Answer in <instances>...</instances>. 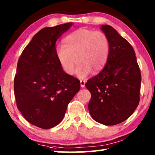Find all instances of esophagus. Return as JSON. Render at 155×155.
Wrapping results in <instances>:
<instances>
[{
	"label": "esophagus",
	"instance_id": "1",
	"mask_svg": "<svg viewBox=\"0 0 155 155\" xmlns=\"http://www.w3.org/2000/svg\"><path fill=\"white\" fill-rule=\"evenodd\" d=\"M80 84H81V87L83 88L84 87H85V81H80Z\"/></svg>",
	"mask_w": 155,
	"mask_h": 155
}]
</instances>
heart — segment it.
<instances>
[{
    "instance_id": "heart-1",
    "label": "heart",
    "mask_w": 155,
    "mask_h": 155,
    "mask_svg": "<svg viewBox=\"0 0 155 155\" xmlns=\"http://www.w3.org/2000/svg\"><path fill=\"white\" fill-rule=\"evenodd\" d=\"M110 51L109 38L103 32L81 28L64 40V46L56 48V56L64 71L72 75L78 64L76 74L85 78L92 71L98 72L108 60Z\"/></svg>"
}]
</instances>
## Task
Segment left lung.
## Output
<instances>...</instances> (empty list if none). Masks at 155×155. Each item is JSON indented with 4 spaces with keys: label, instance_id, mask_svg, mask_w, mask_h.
Masks as SVG:
<instances>
[{
    "label": "left lung",
    "instance_id": "left-lung-1",
    "mask_svg": "<svg viewBox=\"0 0 155 155\" xmlns=\"http://www.w3.org/2000/svg\"><path fill=\"white\" fill-rule=\"evenodd\" d=\"M101 29L109 38V55L103 70L85 87L91 93L89 112L107 126L120 124L133 114L140 102L141 72L134 49L109 25Z\"/></svg>",
    "mask_w": 155,
    "mask_h": 155
}]
</instances>
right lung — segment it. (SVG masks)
Returning <instances> with one entry per match:
<instances>
[{"instance_id": "1", "label": "right lung", "mask_w": 155, "mask_h": 155, "mask_svg": "<svg viewBox=\"0 0 155 155\" xmlns=\"http://www.w3.org/2000/svg\"><path fill=\"white\" fill-rule=\"evenodd\" d=\"M72 25L42 28L18 62L14 78L17 107L28 122L44 129L62 121L68 104L81 88L78 80L64 71L56 56V41Z\"/></svg>"}]
</instances>
